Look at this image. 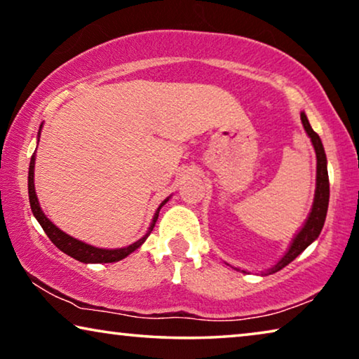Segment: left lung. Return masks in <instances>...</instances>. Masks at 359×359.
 <instances>
[{"label":"left lung","mask_w":359,"mask_h":359,"mask_svg":"<svg viewBox=\"0 0 359 359\" xmlns=\"http://www.w3.org/2000/svg\"><path fill=\"white\" fill-rule=\"evenodd\" d=\"M300 119H302V124L309 134V137L311 139V144L315 147V153H316V190H315V200H313V206H311V212L309 215V219L302 226L297 235L294 236V240L289 246L287 252L283 255V257L276 262L271 269L266 271L269 275L271 273L280 271L284 266L291 264V262L297 257L300 252H304L310 244L320 236V233L323 230L324 220H326V214H327V206H329V177H327V159H326V153H324V147L321 144L320 135H318L315 130L311 129L309 119H306V115L304 111H300Z\"/></svg>","instance_id":"8db88e82"}]
</instances>
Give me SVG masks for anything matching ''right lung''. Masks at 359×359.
<instances>
[{
    "instance_id": "obj_1",
    "label": "right lung",
    "mask_w": 359,
    "mask_h": 359,
    "mask_svg": "<svg viewBox=\"0 0 359 359\" xmlns=\"http://www.w3.org/2000/svg\"><path fill=\"white\" fill-rule=\"evenodd\" d=\"M41 126H39V130H41ZM38 139H39V133H38ZM33 179H35V153H33V156L30 159V168H28V200H30L32 212L36 217V220L39 222V225L43 226V230L48 235L49 240L53 241L62 252H65L67 255H70V257L83 262V264H111V262H118L124 257H128L130 252H134L135 249H139L142 244H144L147 238H149V235L153 230V226H155L156 220H158L159 209H161L169 200V198H166V200L159 204V208L156 209L155 215H153L150 229L145 233L144 238H140L139 241L133 243L128 248L100 249V248H94V246H90V244L79 241V240H76V238L67 235V233H64L60 229H57L53 222H50L46 215H44L43 209L39 208L36 191H35V182H33Z\"/></svg>"
}]
</instances>
